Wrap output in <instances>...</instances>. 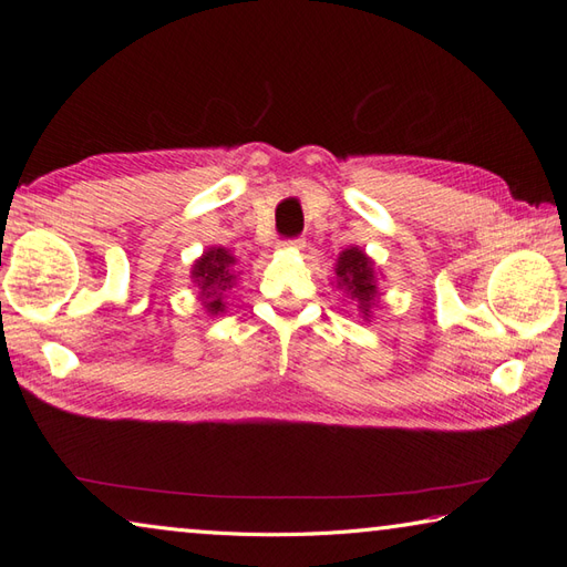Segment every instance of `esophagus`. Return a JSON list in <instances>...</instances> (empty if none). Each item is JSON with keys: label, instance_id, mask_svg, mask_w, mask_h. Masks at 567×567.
Masks as SVG:
<instances>
[{"label": "esophagus", "instance_id": "34e87169", "mask_svg": "<svg viewBox=\"0 0 567 567\" xmlns=\"http://www.w3.org/2000/svg\"><path fill=\"white\" fill-rule=\"evenodd\" d=\"M281 247H286V249H303L306 240H300V237H293V240H284Z\"/></svg>", "mask_w": 567, "mask_h": 567}]
</instances>
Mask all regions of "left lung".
<instances>
[{"instance_id": "obj_1", "label": "left lung", "mask_w": 567, "mask_h": 567, "mask_svg": "<svg viewBox=\"0 0 567 567\" xmlns=\"http://www.w3.org/2000/svg\"><path fill=\"white\" fill-rule=\"evenodd\" d=\"M334 274L337 286H342L351 296V300H357L363 318L369 320L373 300L379 298V286H375V269L371 257L359 247H349L339 255Z\"/></svg>"}]
</instances>
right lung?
<instances>
[{"mask_svg":"<svg viewBox=\"0 0 567 567\" xmlns=\"http://www.w3.org/2000/svg\"><path fill=\"white\" fill-rule=\"evenodd\" d=\"M235 257L228 249L223 247H210L204 255L196 259L192 267V279L198 286L200 303L210 312V316H218L225 310V293L235 286Z\"/></svg>","mask_w":567,"mask_h":567,"instance_id":"right-lung-1","label":"right lung"}]
</instances>
